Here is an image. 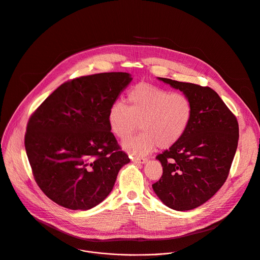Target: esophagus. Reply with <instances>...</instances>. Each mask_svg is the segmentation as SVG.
I'll return each instance as SVG.
<instances>
[{
    "label": "esophagus",
    "instance_id": "esophagus-1",
    "mask_svg": "<svg viewBox=\"0 0 260 260\" xmlns=\"http://www.w3.org/2000/svg\"><path fill=\"white\" fill-rule=\"evenodd\" d=\"M132 160L134 162H138V164H145L147 161L146 157H133Z\"/></svg>",
    "mask_w": 260,
    "mask_h": 260
}]
</instances>
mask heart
I'll list each match as a JSON object with an SVG mask.
<instances>
[{
    "mask_svg": "<svg viewBox=\"0 0 260 260\" xmlns=\"http://www.w3.org/2000/svg\"><path fill=\"white\" fill-rule=\"evenodd\" d=\"M127 102L128 107L121 103L111 106L108 122L120 140L128 139L140 125L142 133L123 143L135 155L147 154L156 145L161 149L175 145L190 126L193 106L184 93L140 83L128 92Z\"/></svg>",
    "mask_w": 260,
    "mask_h": 260,
    "instance_id": "obj_1",
    "label": "heart"
}]
</instances>
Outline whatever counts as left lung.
I'll list each match as a JSON object with an SVG mask.
<instances>
[{"instance_id":"8db88e82","label":"left lung","mask_w":260,"mask_h":260,"mask_svg":"<svg viewBox=\"0 0 260 260\" xmlns=\"http://www.w3.org/2000/svg\"><path fill=\"white\" fill-rule=\"evenodd\" d=\"M191 100L192 120L179 142L158 154L162 175L152 184L160 201L175 210L205 203L226 181L238 148L239 123L216 91L158 78Z\"/></svg>"}]
</instances>
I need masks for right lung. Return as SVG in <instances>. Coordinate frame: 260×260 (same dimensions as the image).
<instances>
[{"instance_id": "add662e5", "label": "right lung", "mask_w": 260, "mask_h": 260, "mask_svg": "<svg viewBox=\"0 0 260 260\" xmlns=\"http://www.w3.org/2000/svg\"><path fill=\"white\" fill-rule=\"evenodd\" d=\"M132 80L127 73L74 79L31 115L28 159L38 186L57 204L74 210L96 206L129 162L109 127L108 113Z\"/></svg>"}]
</instances>
